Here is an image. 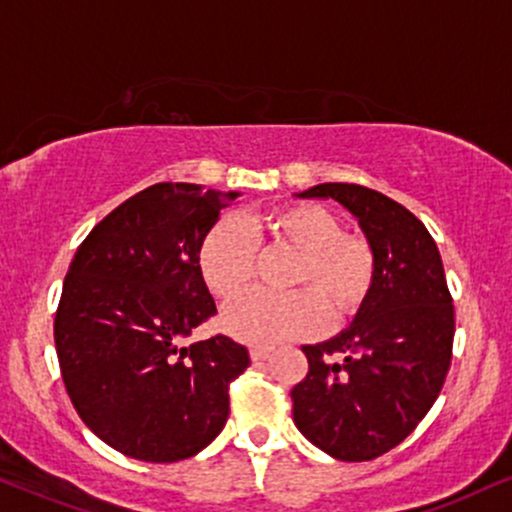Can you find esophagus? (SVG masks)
<instances>
[{"label":"esophagus","mask_w":512,"mask_h":512,"mask_svg":"<svg viewBox=\"0 0 512 512\" xmlns=\"http://www.w3.org/2000/svg\"><path fill=\"white\" fill-rule=\"evenodd\" d=\"M272 355V348H262V346H255L250 350V357H252V362H262V360H267V357Z\"/></svg>","instance_id":"34e87169"}]
</instances>
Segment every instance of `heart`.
I'll use <instances>...</instances> for the list:
<instances>
[{
    "label": "heart",
    "instance_id": "obj_1",
    "mask_svg": "<svg viewBox=\"0 0 512 512\" xmlns=\"http://www.w3.org/2000/svg\"><path fill=\"white\" fill-rule=\"evenodd\" d=\"M262 231L272 243L298 252L293 293H248L233 300L221 315L226 334L255 346L293 341L317 334L331 317L353 312L365 300L374 279V255L367 240L341 233L338 221L317 205L281 207L262 217L250 231L236 219H221L209 229L200 248V274L217 298L229 300L250 286Z\"/></svg>",
    "mask_w": 512,
    "mask_h": 512
}]
</instances>
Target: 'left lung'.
Wrapping results in <instances>:
<instances>
[{
    "label": "left lung",
    "instance_id": "obj_1",
    "mask_svg": "<svg viewBox=\"0 0 512 512\" xmlns=\"http://www.w3.org/2000/svg\"><path fill=\"white\" fill-rule=\"evenodd\" d=\"M295 197L336 200L374 255L355 319L329 341L303 346L310 369L291 391L300 434L331 458L362 463L398 446L439 398L453 300L434 238L396 200L355 183H319Z\"/></svg>",
    "mask_w": 512,
    "mask_h": 512
}]
</instances>
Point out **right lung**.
Segmentation results:
<instances>
[{"instance_id": "right-lung-1", "label": "right lung", "mask_w": 512, "mask_h": 512, "mask_svg": "<svg viewBox=\"0 0 512 512\" xmlns=\"http://www.w3.org/2000/svg\"><path fill=\"white\" fill-rule=\"evenodd\" d=\"M238 197L157 183L107 214L69 264L54 319L61 377L80 420L128 458L186 460L224 429L248 348L183 341L217 312L197 260Z\"/></svg>"}]
</instances>
